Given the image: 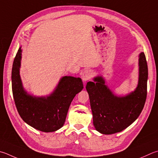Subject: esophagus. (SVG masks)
<instances>
[{"mask_svg": "<svg viewBox=\"0 0 158 158\" xmlns=\"http://www.w3.org/2000/svg\"><path fill=\"white\" fill-rule=\"evenodd\" d=\"M92 77V72L89 70H85L84 73H82L81 79L84 82H86L88 80L90 79Z\"/></svg>", "mask_w": 158, "mask_h": 158, "instance_id": "1", "label": "esophagus"}]
</instances>
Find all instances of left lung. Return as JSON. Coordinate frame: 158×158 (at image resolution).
Segmentation results:
<instances>
[{"mask_svg": "<svg viewBox=\"0 0 158 158\" xmlns=\"http://www.w3.org/2000/svg\"><path fill=\"white\" fill-rule=\"evenodd\" d=\"M138 83L134 91L126 95H116L102 75L86 84L93 113V125L100 133H119L135 121L144 106L147 94L148 66L144 53L139 54Z\"/></svg>", "mask_w": 158, "mask_h": 158, "instance_id": "obj_1", "label": "left lung"}]
</instances>
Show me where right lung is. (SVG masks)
Here are the masks:
<instances>
[{"mask_svg":"<svg viewBox=\"0 0 158 158\" xmlns=\"http://www.w3.org/2000/svg\"><path fill=\"white\" fill-rule=\"evenodd\" d=\"M21 46L14 58L11 86L17 110L23 120L36 130L54 132L64 126L72 101L84 88L79 77L64 76L49 95L37 97L25 90L20 75Z\"/></svg>","mask_w":158,"mask_h":158,"instance_id":"obj_1","label":"right lung"}]
</instances>
